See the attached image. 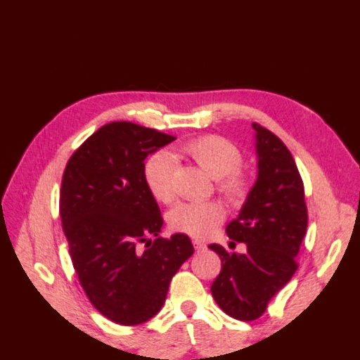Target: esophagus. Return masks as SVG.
Returning a JSON list of instances; mask_svg holds the SVG:
<instances>
[{
    "mask_svg": "<svg viewBox=\"0 0 360 360\" xmlns=\"http://www.w3.org/2000/svg\"><path fill=\"white\" fill-rule=\"evenodd\" d=\"M192 243H193V246H195V250H196V251H204V250H206V243L201 242V240H198V238H195V240H193Z\"/></svg>",
    "mask_w": 360,
    "mask_h": 360,
    "instance_id": "obj_1",
    "label": "esophagus"
}]
</instances>
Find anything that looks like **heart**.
<instances>
[{
    "instance_id": "heart-1",
    "label": "heart",
    "mask_w": 360,
    "mask_h": 360,
    "mask_svg": "<svg viewBox=\"0 0 360 360\" xmlns=\"http://www.w3.org/2000/svg\"><path fill=\"white\" fill-rule=\"evenodd\" d=\"M204 172L218 179L221 192L231 200H240L246 192V181L238 173L242 153L228 139L207 136L196 139L184 146ZM176 162L168 151H158L148 158L143 167L145 184L160 202H167L174 193ZM224 220V209L215 201L179 202L168 212V223L174 231L192 237H206Z\"/></svg>"
}]
</instances>
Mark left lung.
Wrapping results in <instances>:
<instances>
[{
    "mask_svg": "<svg viewBox=\"0 0 360 360\" xmlns=\"http://www.w3.org/2000/svg\"><path fill=\"white\" fill-rule=\"evenodd\" d=\"M255 148L257 178L226 234L246 243L245 255L221 245L209 248L221 259V271L210 292L223 312L251 321L297 271V257L307 229L304 188L297 164L281 139L257 123Z\"/></svg>",
    "mask_w": 360,
    "mask_h": 360,
    "instance_id": "obj_1",
    "label": "left lung"
}]
</instances>
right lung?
<instances>
[{
	"label": "right lung",
	"mask_w": 360,
	"mask_h": 360,
	"mask_svg": "<svg viewBox=\"0 0 360 360\" xmlns=\"http://www.w3.org/2000/svg\"><path fill=\"white\" fill-rule=\"evenodd\" d=\"M174 139L112 122L77 148L63 172L59 209L70 257L91 304L118 325L153 319L195 251L186 234L159 237L164 220L143 178L145 159Z\"/></svg>",
	"instance_id": "add662e5"
}]
</instances>
